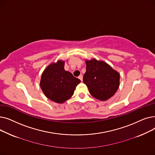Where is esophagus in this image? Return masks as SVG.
I'll use <instances>...</instances> for the list:
<instances>
[{
    "label": "esophagus",
    "instance_id": "obj_1",
    "mask_svg": "<svg viewBox=\"0 0 155 155\" xmlns=\"http://www.w3.org/2000/svg\"><path fill=\"white\" fill-rule=\"evenodd\" d=\"M79 79L81 80V81H83V75L82 74H81V75H79Z\"/></svg>",
    "mask_w": 155,
    "mask_h": 155
}]
</instances>
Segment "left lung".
I'll return each mask as SVG.
<instances>
[{
	"instance_id": "obj_1",
	"label": "left lung",
	"mask_w": 155,
	"mask_h": 155,
	"mask_svg": "<svg viewBox=\"0 0 155 155\" xmlns=\"http://www.w3.org/2000/svg\"><path fill=\"white\" fill-rule=\"evenodd\" d=\"M83 82L93 97L105 101L114 95L119 87L120 74L104 61H86Z\"/></svg>"
}]
</instances>
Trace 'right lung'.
Returning a JSON list of instances; mask_svg holds the SVG:
<instances>
[{
  "mask_svg": "<svg viewBox=\"0 0 155 155\" xmlns=\"http://www.w3.org/2000/svg\"><path fill=\"white\" fill-rule=\"evenodd\" d=\"M81 82L70 72L64 69V62L58 61L50 64L43 71L40 87L46 97L54 102L62 104L74 94Z\"/></svg>",
  "mask_w": 155,
  "mask_h": 155,
  "instance_id": "1",
  "label": "right lung"
}]
</instances>
